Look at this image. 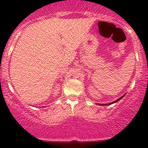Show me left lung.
Masks as SVG:
<instances>
[{
	"label": "left lung",
	"mask_w": 148,
	"mask_h": 148,
	"mask_svg": "<svg viewBox=\"0 0 148 148\" xmlns=\"http://www.w3.org/2000/svg\"><path fill=\"white\" fill-rule=\"evenodd\" d=\"M124 97V95L123 96H122L121 97H120L119 98V99H118L117 100H115V101H113V102H112V103H104V104H99V105H102V106H106V105H110V104H112V103H115V102H118V101H119V100H120L122 99V98H123Z\"/></svg>",
	"instance_id": "8db88e82"
}]
</instances>
